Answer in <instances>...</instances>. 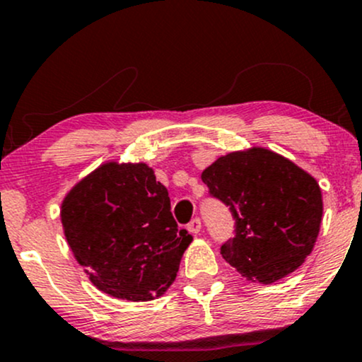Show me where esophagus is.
Segmentation results:
<instances>
[{
    "mask_svg": "<svg viewBox=\"0 0 362 362\" xmlns=\"http://www.w3.org/2000/svg\"><path fill=\"white\" fill-rule=\"evenodd\" d=\"M201 228H202V224H201V219H199V218H194L192 221L187 224V230H189L190 233H199V231H201Z\"/></svg>",
    "mask_w": 362,
    "mask_h": 362,
    "instance_id": "esophagus-1",
    "label": "esophagus"
}]
</instances>
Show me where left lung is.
<instances>
[{
	"mask_svg": "<svg viewBox=\"0 0 362 362\" xmlns=\"http://www.w3.org/2000/svg\"><path fill=\"white\" fill-rule=\"evenodd\" d=\"M211 197L230 207L233 238L224 260L250 281L272 284L305 262L322 223V190L305 170L269 149L230 153L202 172Z\"/></svg>",
	"mask_w": 362,
	"mask_h": 362,
	"instance_id": "obj_1",
	"label": "left lung"
}]
</instances>
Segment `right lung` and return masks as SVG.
I'll list each match as a JSON object with an SVG mask.
<instances>
[{
    "mask_svg": "<svg viewBox=\"0 0 362 362\" xmlns=\"http://www.w3.org/2000/svg\"><path fill=\"white\" fill-rule=\"evenodd\" d=\"M61 221L90 281L119 300L149 301L175 281L192 236L144 163H105L66 195Z\"/></svg>",
    "mask_w": 362,
    "mask_h": 362,
    "instance_id": "right-lung-1",
    "label": "right lung"
}]
</instances>
